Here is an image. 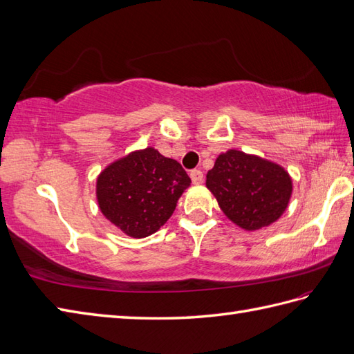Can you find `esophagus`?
<instances>
[{
    "label": "esophagus",
    "instance_id": "1",
    "mask_svg": "<svg viewBox=\"0 0 354 354\" xmlns=\"http://www.w3.org/2000/svg\"><path fill=\"white\" fill-rule=\"evenodd\" d=\"M191 180H192V183L194 185H201L203 183V178H204V176H203V172L200 171V169H194V171H191Z\"/></svg>",
    "mask_w": 354,
    "mask_h": 354
}]
</instances>
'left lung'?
<instances>
[{"mask_svg": "<svg viewBox=\"0 0 354 354\" xmlns=\"http://www.w3.org/2000/svg\"><path fill=\"white\" fill-rule=\"evenodd\" d=\"M205 177V186L223 214L246 231L277 222L292 194V180L286 168L240 150L221 153Z\"/></svg>", "mask_w": 354, "mask_h": 354, "instance_id": "left-lung-1", "label": "left lung"}]
</instances>
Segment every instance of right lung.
I'll list each match as a JSON object with an SVG mask.
<instances>
[{"label": "right lung", "instance_id": "add662e5", "mask_svg": "<svg viewBox=\"0 0 354 354\" xmlns=\"http://www.w3.org/2000/svg\"><path fill=\"white\" fill-rule=\"evenodd\" d=\"M191 178L174 159L153 147L111 162L96 180L99 209L126 236H151L174 213Z\"/></svg>", "mask_w": 354, "mask_h": 354}]
</instances>
